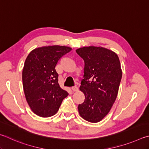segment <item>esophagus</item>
Segmentation results:
<instances>
[{
	"mask_svg": "<svg viewBox=\"0 0 149 149\" xmlns=\"http://www.w3.org/2000/svg\"><path fill=\"white\" fill-rule=\"evenodd\" d=\"M72 90L73 91V92H77V91L79 90V88H78L77 86H73V87H72Z\"/></svg>",
	"mask_w": 149,
	"mask_h": 149,
	"instance_id": "1",
	"label": "esophagus"
}]
</instances>
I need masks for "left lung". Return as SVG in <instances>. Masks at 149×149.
Returning <instances> with one entry per match:
<instances>
[{
	"label": "left lung",
	"instance_id": "8db88e82",
	"mask_svg": "<svg viewBox=\"0 0 149 149\" xmlns=\"http://www.w3.org/2000/svg\"><path fill=\"white\" fill-rule=\"evenodd\" d=\"M76 52L84 61L80 90L85 100L78 110L83 119L96 123L107 115L115 102L122 75L120 63L115 52L103 47L86 46Z\"/></svg>",
	"mask_w": 149,
	"mask_h": 149
}]
</instances>
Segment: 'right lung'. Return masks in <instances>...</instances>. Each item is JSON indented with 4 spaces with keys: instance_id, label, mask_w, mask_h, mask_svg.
<instances>
[{
    "instance_id": "obj_1",
    "label": "right lung",
    "mask_w": 149,
    "mask_h": 149,
    "mask_svg": "<svg viewBox=\"0 0 149 149\" xmlns=\"http://www.w3.org/2000/svg\"><path fill=\"white\" fill-rule=\"evenodd\" d=\"M71 49L59 45L40 47L31 51L26 58L23 87L28 105L36 115H54L69 94L60 87L56 67L60 58Z\"/></svg>"
}]
</instances>
